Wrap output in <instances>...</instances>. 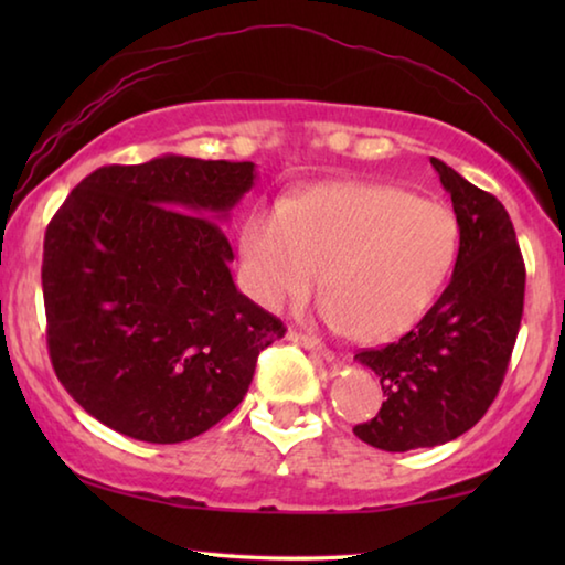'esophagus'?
<instances>
[{"label": "esophagus", "mask_w": 565, "mask_h": 565, "mask_svg": "<svg viewBox=\"0 0 565 565\" xmlns=\"http://www.w3.org/2000/svg\"><path fill=\"white\" fill-rule=\"evenodd\" d=\"M286 339H289V341H296V343H301V347H303L306 351H311L313 356H319V359H323V361H333V359H337V353H333L329 347H323V343H321L319 339L309 337V333L289 331V333H286Z\"/></svg>", "instance_id": "obj_1"}]
</instances>
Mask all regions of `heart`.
<instances>
[{
  "instance_id": "b5f03b06",
  "label": "heart",
  "mask_w": 565,
  "mask_h": 565,
  "mask_svg": "<svg viewBox=\"0 0 565 565\" xmlns=\"http://www.w3.org/2000/svg\"><path fill=\"white\" fill-rule=\"evenodd\" d=\"M458 252L456 214L388 184H331L248 218L242 269L266 309L311 294L323 274V321L359 341L396 339L424 319Z\"/></svg>"
}]
</instances>
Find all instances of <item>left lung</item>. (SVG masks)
<instances>
[{
	"instance_id": "8db88e82",
	"label": "left lung",
	"mask_w": 565,
	"mask_h": 565,
	"mask_svg": "<svg viewBox=\"0 0 565 565\" xmlns=\"http://www.w3.org/2000/svg\"><path fill=\"white\" fill-rule=\"evenodd\" d=\"M431 164L461 232L451 284L398 341L356 353L386 401L353 434L384 451L441 446L476 426L499 396L523 317L525 264L509 212L441 159Z\"/></svg>"
}]
</instances>
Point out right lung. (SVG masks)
Returning <instances> with one entry per match:
<instances>
[{"instance_id":"add662e5","label":"right lung","mask_w":565,"mask_h":565,"mask_svg":"<svg viewBox=\"0 0 565 565\" xmlns=\"http://www.w3.org/2000/svg\"><path fill=\"white\" fill-rule=\"evenodd\" d=\"M252 161L159 157L72 189L44 234L46 347L56 379L124 436L179 444L242 404L286 327L234 286L222 228Z\"/></svg>"}]
</instances>
